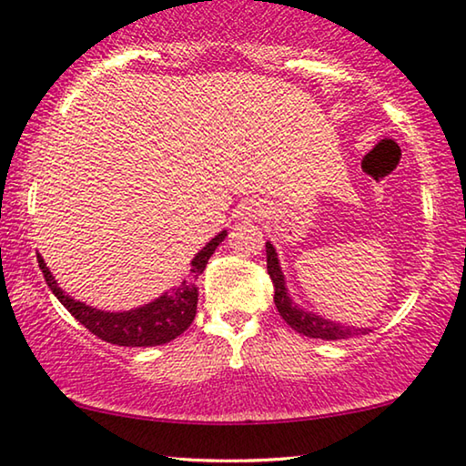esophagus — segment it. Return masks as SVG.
<instances>
[{"instance_id": "34e87169", "label": "esophagus", "mask_w": 466, "mask_h": 466, "mask_svg": "<svg viewBox=\"0 0 466 466\" xmlns=\"http://www.w3.org/2000/svg\"><path fill=\"white\" fill-rule=\"evenodd\" d=\"M240 215L245 219H258V218H264L266 215V207L261 205L258 200H247L245 205L240 208Z\"/></svg>"}]
</instances>
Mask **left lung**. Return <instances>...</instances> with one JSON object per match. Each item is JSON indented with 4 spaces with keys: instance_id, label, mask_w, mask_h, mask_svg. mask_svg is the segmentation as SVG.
Returning a JSON list of instances; mask_svg holds the SVG:
<instances>
[{
    "instance_id": "8db88e82",
    "label": "left lung",
    "mask_w": 466,
    "mask_h": 466,
    "mask_svg": "<svg viewBox=\"0 0 466 466\" xmlns=\"http://www.w3.org/2000/svg\"><path fill=\"white\" fill-rule=\"evenodd\" d=\"M266 259L268 274H270L274 285V304H277V310L280 312V317L287 320V325H289L291 329H296L301 336L319 339H346L352 336H365V333L371 331L370 327H349L299 308L296 301L289 298V291H287L285 285V274L280 270L277 248H274L270 242H266Z\"/></svg>"
}]
</instances>
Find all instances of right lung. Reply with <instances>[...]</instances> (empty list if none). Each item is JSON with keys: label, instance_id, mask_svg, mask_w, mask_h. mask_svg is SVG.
<instances>
[{"label": "right lung", "instance_id": "obj_1", "mask_svg": "<svg viewBox=\"0 0 466 466\" xmlns=\"http://www.w3.org/2000/svg\"><path fill=\"white\" fill-rule=\"evenodd\" d=\"M228 236V232H219L215 238L207 242L205 247L196 253L192 259V268H189V277L183 280L179 287L173 291L165 293L158 299L149 301L146 306L133 308V310L124 312H107L93 308L84 301H77L67 296L58 283L52 277L50 268L46 266L42 255H37L39 270L44 272L46 283H48L50 291L55 293L56 299L86 327L93 331L96 338L105 339L109 344L117 346H160L167 344L192 325L196 317V304H198V287H196V279L205 272L208 264V258L215 253V248L221 245Z\"/></svg>", "mask_w": 466, "mask_h": 466}]
</instances>
